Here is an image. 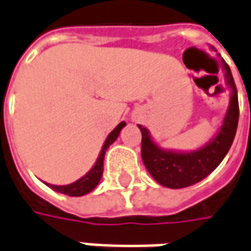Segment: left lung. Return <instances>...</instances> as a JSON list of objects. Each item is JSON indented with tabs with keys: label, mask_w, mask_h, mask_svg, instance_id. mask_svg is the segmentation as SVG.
I'll list each match as a JSON object with an SVG mask.
<instances>
[{
	"label": "left lung",
	"mask_w": 251,
	"mask_h": 251,
	"mask_svg": "<svg viewBox=\"0 0 251 251\" xmlns=\"http://www.w3.org/2000/svg\"><path fill=\"white\" fill-rule=\"evenodd\" d=\"M222 67L226 83L231 91L230 102L220 129L204 146L190 152L163 149L152 139L149 130L139 125L142 132V160L159 184L170 189H182L198 183L209 176L227 155L239 124V99L231 71L223 59Z\"/></svg>",
	"instance_id": "8db88e82"
}]
</instances>
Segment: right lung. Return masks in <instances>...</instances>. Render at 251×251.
<instances>
[{"instance_id":"1","label":"right lung","mask_w":251,"mask_h":251,"mask_svg":"<svg viewBox=\"0 0 251 251\" xmlns=\"http://www.w3.org/2000/svg\"><path fill=\"white\" fill-rule=\"evenodd\" d=\"M125 122H121L119 125L116 126L111 133L108 135V138L105 140L102 149H100V153L96 159L95 165L92 166V169L89 170L85 176H82L81 179H78L76 182L71 184H65V186H56V184H50L45 183L47 186H50L52 190L58 192V193H64L67 196H74V198H78V196H83V195H88L89 192H92L95 189L100 177H102V173H103V159H105V153L108 151V148L111 146L115 140L118 139L122 127L125 126Z\"/></svg>"}]
</instances>
